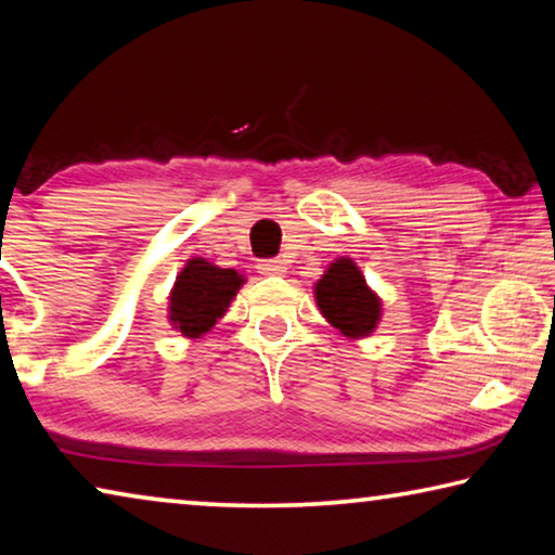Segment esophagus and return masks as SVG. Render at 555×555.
Masks as SVG:
<instances>
[{"mask_svg": "<svg viewBox=\"0 0 555 555\" xmlns=\"http://www.w3.org/2000/svg\"><path fill=\"white\" fill-rule=\"evenodd\" d=\"M257 269H259L261 276H284V274H286V264H284V261H281V259H264V261H259Z\"/></svg>", "mask_w": 555, "mask_h": 555, "instance_id": "obj_1", "label": "esophagus"}]
</instances>
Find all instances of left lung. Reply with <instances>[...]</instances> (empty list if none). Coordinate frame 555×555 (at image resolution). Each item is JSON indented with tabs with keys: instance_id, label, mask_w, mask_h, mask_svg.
I'll use <instances>...</instances> for the list:
<instances>
[{
	"instance_id": "obj_1",
	"label": "left lung",
	"mask_w": 555,
	"mask_h": 555,
	"mask_svg": "<svg viewBox=\"0 0 555 555\" xmlns=\"http://www.w3.org/2000/svg\"><path fill=\"white\" fill-rule=\"evenodd\" d=\"M313 296L318 311L350 340L370 337L382 321V298L350 257H337L315 281Z\"/></svg>"
}]
</instances>
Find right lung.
<instances>
[{"label": "right lung", "mask_w": 555, "mask_h": 555, "mask_svg": "<svg viewBox=\"0 0 555 555\" xmlns=\"http://www.w3.org/2000/svg\"><path fill=\"white\" fill-rule=\"evenodd\" d=\"M244 281L247 279L240 271L191 257L178 271L168 294V323L188 340H201L228 313Z\"/></svg>", "instance_id": "right-lung-1"}]
</instances>
